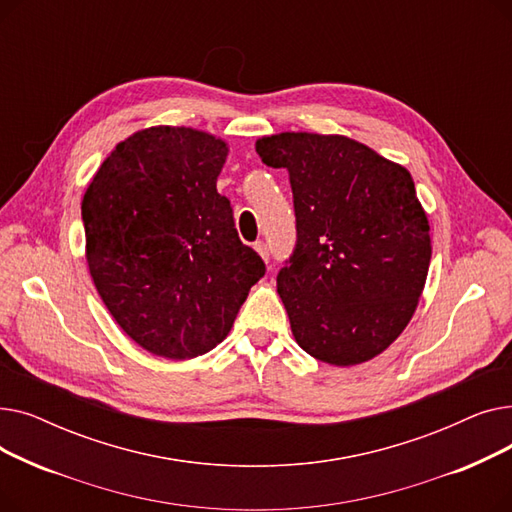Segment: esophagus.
<instances>
[{
  "label": "esophagus",
  "mask_w": 512,
  "mask_h": 512,
  "mask_svg": "<svg viewBox=\"0 0 512 512\" xmlns=\"http://www.w3.org/2000/svg\"><path fill=\"white\" fill-rule=\"evenodd\" d=\"M255 249H257V253H259L265 261H270V247H267L263 240H257V242H255Z\"/></svg>",
  "instance_id": "esophagus-1"
}]
</instances>
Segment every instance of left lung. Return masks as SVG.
<instances>
[{"instance_id": "8db88e82", "label": "left lung", "mask_w": 512, "mask_h": 512, "mask_svg": "<svg viewBox=\"0 0 512 512\" xmlns=\"http://www.w3.org/2000/svg\"><path fill=\"white\" fill-rule=\"evenodd\" d=\"M255 149L290 178L297 242L278 294L294 338L338 367L380 355L411 321L432 259L411 174L338 134L282 132Z\"/></svg>"}]
</instances>
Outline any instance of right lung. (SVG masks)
<instances>
[{"mask_svg": "<svg viewBox=\"0 0 512 512\" xmlns=\"http://www.w3.org/2000/svg\"><path fill=\"white\" fill-rule=\"evenodd\" d=\"M228 147L155 126L107 157L83 199L87 261L118 326L145 351L193 359L218 346L265 274L215 182Z\"/></svg>", "mask_w": 512, "mask_h": 512, "instance_id": "obj_1", "label": "right lung"}]
</instances>
